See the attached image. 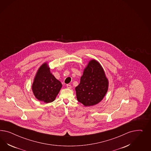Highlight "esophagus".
<instances>
[{
  "label": "esophagus",
  "instance_id": "obj_1",
  "mask_svg": "<svg viewBox=\"0 0 151 151\" xmlns=\"http://www.w3.org/2000/svg\"><path fill=\"white\" fill-rule=\"evenodd\" d=\"M66 87L68 88H69V89H71V86L70 85H69V84H68L67 85H66Z\"/></svg>",
  "mask_w": 151,
  "mask_h": 151
}]
</instances>
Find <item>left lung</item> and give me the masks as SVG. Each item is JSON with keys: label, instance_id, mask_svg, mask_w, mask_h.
I'll return each instance as SVG.
<instances>
[{"label": "left lung", "instance_id": "left-lung-1", "mask_svg": "<svg viewBox=\"0 0 151 151\" xmlns=\"http://www.w3.org/2000/svg\"><path fill=\"white\" fill-rule=\"evenodd\" d=\"M108 88L109 80L103 68L96 60H91L75 88L77 100L85 106L95 105L103 100Z\"/></svg>", "mask_w": 151, "mask_h": 151}]
</instances>
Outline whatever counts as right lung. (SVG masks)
Segmentation results:
<instances>
[{
	"mask_svg": "<svg viewBox=\"0 0 151 151\" xmlns=\"http://www.w3.org/2000/svg\"><path fill=\"white\" fill-rule=\"evenodd\" d=\"M47 63L42 64L37 71L32 84L34 95L40 101L50 103L55 100L61 87V82L51 73Z\"/></svg>",
	"mask_w": 151,
	"mask_h": 151,
	"instance_id": "right-lung-1",
	"label": "right lung"
}]
</instances>
